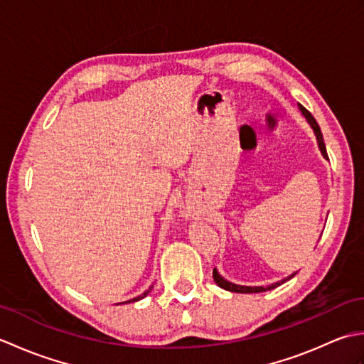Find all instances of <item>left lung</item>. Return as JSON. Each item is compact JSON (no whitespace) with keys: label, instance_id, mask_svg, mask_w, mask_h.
I'll return each instance as SVG.
<instances>
[{"label":"left lung","instance_id":"1","mask_svg":"<svg viewBox=\"0 0 364 364\" xmlns=\"http://www.w3.org/2000/svg\"><path fill=\"white\" fill-rule=\"evenodd\" d=\"M299 109H300L301 115H304V117L306 119L308 125L311 127L313 133H314V136H316V141H318V146H319V150H321V153H322V156L326 158V159H328L327 150H326V144H323V137H322V133H321V128H319V125H318V122H316V119L313 117V115H311L310 112H308L301 105H299ZM296 274H297V272H294V274H291L289 277L283 278V280H280V282H275V283H272V284L266 286V288H264V286H242V284L231 283V282L225 280V278H223V277L218 272V269H215V267H214V270H213V278H214L215 284L220 286V288L225 289V291L237 292V294H253V292H264V291L275 289V288H278V286H280V284H283V283H286L288 280H291V278H292L294 275H296Z\"/></svg>","mask_w":364,"mask_h":364}]
</instances>
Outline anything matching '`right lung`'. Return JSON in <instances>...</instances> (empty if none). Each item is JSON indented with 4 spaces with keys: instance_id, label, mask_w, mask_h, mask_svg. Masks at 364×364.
Instances as JSON below:
<instances>
[{
    "instance_id": "add662e5",
    "label": "right lung",
    "mask_w": 364,
    "mask_h": 364,
    "mask_svg": "<svg viewBox=\"0 0 364 364\" xmlns=\"http://www.w3.org/2000/svg\"><path fill=\"white\" fill-rule=\"evenodd\" d=\"M151 288H153V286H151ZM151 288H149V291H145L144 294H141V296H137V297H134V299H131V300H127V301H123V304H131V301H137V300H141V299L146 297V296H149V292L151 291Z\"/></svg>"
}]
</instances>
